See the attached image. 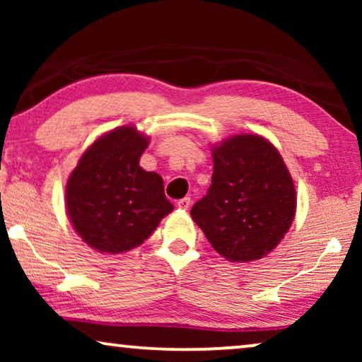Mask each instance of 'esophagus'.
Listing matches in <instances>:
<instances>
[{"mask_svg": "<svg viewBox=\"0 0 362 362\" xmlns=\"http://www.w3.org/2000/svg\"><path fill=\"white\" fill-rule=\"evenodd\" d=\"M191 206V197H182V199L177 201V207L180 209H189Z\"/></svg>", "mask_w": 362, "mask_h": 362, "instance_id": "34e87169", "label": "esophagus"}]
</instances>
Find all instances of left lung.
I'll return each instance as SVG.
<instances>
[{
  "label": "left lung",
  "instance_id": "left-lung-1",
  "mask_svg": "<svg viewBox=\"0 0 362 362\" xmlns=\"http://www.w3.org/2000/svg\"><path fill=\"white\" fill-rule=\"evenodd\" d=\"M212 182L192 206V219L227 260H259L293 222L290 173L276 148L259 135L232 136L212 150Z\"/></svg>",
  "mask_w": 362,
  "mask_h": 362
}]
</instances>
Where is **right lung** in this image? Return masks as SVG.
<instances>
[{"label": "right lung", "mask_w": 362, "mask_h": 362, "mask_svg": "<svg viewBox=\"0 0 362 362\" xmlns=\"http://www.w3.org/2000/svg\"><path fill=\"white\" fill-rule=\"evenodd\" d=\"M146 146V136L120 127L98 138L69 177V217L92 249L107 254L135 249L173 211L161 176L140 168Z\"/></svg>", "instance_id": "1"}]
</instances>
